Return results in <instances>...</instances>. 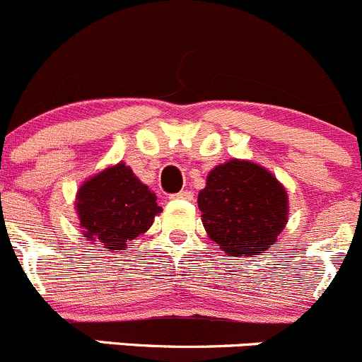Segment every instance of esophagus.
<instances>
[{
	"mask_svg": "<svg viewBox=\"0 0 362 362\" xmlns=\"http://www.w3.org/2000/svg\"><path fill=\"white\" fill-rule=\"evenodd\" d=\"M170 199H183V201H192V199H194V194H192L190 190H183V192H179V194L170 195Z\"/></svg>",
	"mask_w": 362,
	"mask_h": 362,
	"instance_id": "esophagus-1",
	"label": "esophagus"
}]
</instances>
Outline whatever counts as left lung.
<instances>
[{
	"label": "left lung",
	"instance_id": "left-lung-1",
	"mask_svg": "<svg viewBox=\"0 0 362 362\" xmlns=\"http://www.w3.org/2000/svg\"><path fill=\"white\" fill-rule=\"evenodd\" d=\"M197 202L209 238L235 257L259 256L288 222L286 190L252 161L229 160L213 168Z\"/></svg>",
	"mask_w": 362,
	"mask_h": 362
}]
</instances>
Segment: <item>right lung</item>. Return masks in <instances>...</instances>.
I'll use <instances>...</instances> for the list:
<instances>
[{
  "mask_svg": "<svg viewBox=\"0 0 362 362\" xmlns=\"http://www.w3.org/2000/svg\"><path fill=\"white\" fill-rule=\"evenodd\" d=\"M76 211L87 242L108 250H126L127 242L153 226L161 208L149 187L120 161L81 185Z\"/></svg>",
  "mask_w": 362,
  "mask_h": 362,
  "instance_id": "1",
  "label": "right lung"
}]
</instances>
